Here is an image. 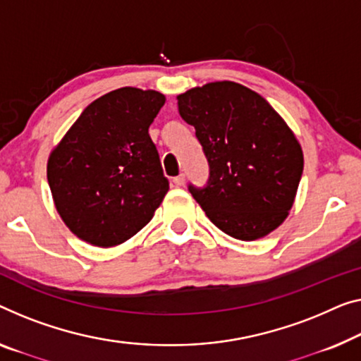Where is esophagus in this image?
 I'll use <instances>...</instances> for the list:
<instances>
[{
  "label": "esophagus",
  "instance_id": "obj_1",
  "mask_svg": "<svg viewBox=\"0 0 361 361\" xmlns=\"http://www.w3.org/2000/svg\"><path fill=\"white\" fill-rule=\"evenodd\" d=\"M185 181H186L185 175H178V176H175V178H173L175 186H185Z\"/></svg>",
  "mask_w": 361,
  "mask_h": 361
}]
</instances>
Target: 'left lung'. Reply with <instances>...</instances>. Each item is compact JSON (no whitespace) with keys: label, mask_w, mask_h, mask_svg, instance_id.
Here are the masks:
<instances>
[{"label":"left lung","mask_w":361,"mask_h":361,"mask_svg":"<svg viewBox=\"0 0 361 361\" xmlns=\"http://www.w3.org/2000/svg\"><path fill=\"white\" fill-rule=\"evenodd\" d=\"M176 99L211 169L206 188L190 185L209 220L241 241L274 232L287 219L303 173V150L292 129L264 97L232 80Z\"/></svg>","instance_id":"1"}]
</instances>
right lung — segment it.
<instances>
[{
	"mask_svg": "<svg viewBox=\"0 0 361 361\" xmlns=\"http://www.w3.org/2000/svg\"><path fill=\"white\" fill-rule=\"evenodd\" d=\"M164 104L157 90H111L80 113L51 150L47 176L53 202L85 243H125L162 204L170 186L149 126Z\"/></svg>",
	"mask_w": 361,
	"mask_h": 361,
	"instance_id": "right-lung-1",
	"label": "right lung"
}]
</instances>
